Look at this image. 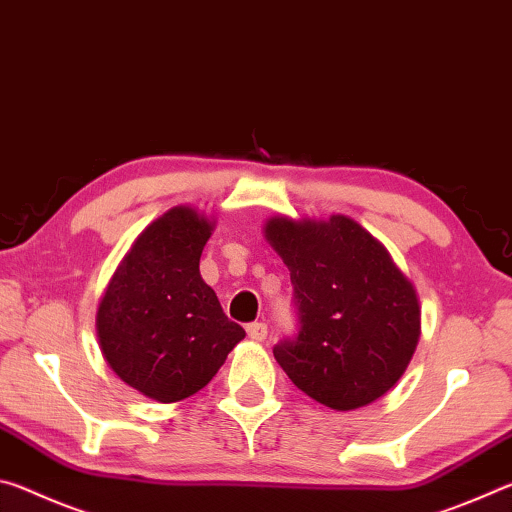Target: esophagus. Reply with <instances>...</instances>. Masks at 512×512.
Returning a JSON list of instances; mask_svg holds the SVG:
<instances>
[{
	"label": "esophagus",
	"instance_id": "34e87169",
	"mask_svg": "<svg viewBox=\"0 0 512 512\" xmlns=\"http://www.w3.org/2000/svg\"><path fill=\"white\" fill-rule=\"evenodd\" d=\"M246 332H248L250 341H264L266 339V323H259V320H255V323H250L246 327Z\"/></svg>",
	"mask_w": 512,
	"mask_h": 512
}]
</instances>
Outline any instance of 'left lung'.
<instances>
[{
  "label": "left lung",
  "instance_id": "left-lung-1",
  "mask_svg": "<svg viewBox=\"0 0 512 512\" xmlns=\"http://www.w3.org/2000/svg\"><path fill=\"white\" fill-rule=\"evenodd\" d=\"M266 241L291 271L298 336L275 361L311 400L354 411L397 384L420 339V302L381 241L343 214L273 216Z\"/></svg>",
  "mask_w": 512,
  "mask_h": 512
}]
</instances>
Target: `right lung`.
<instances>
[{
  "label": "right lung",
  "instance_id": "1",
  "mask_svg": "<svg viewBox=\"0 0 512 512\" xmlns=\"http://www.w3.org/2000/svg\"><path fill=\"white\" fill-rule=\"evenodd\" d=\"M212 230L194 207H171L135 239L99 302L103 359L151 400L169 404L201 391L246 336L198 271Z\"/></svg>",
  "mask_w": 512,
  "mask_h": 512
}]
</instances>
